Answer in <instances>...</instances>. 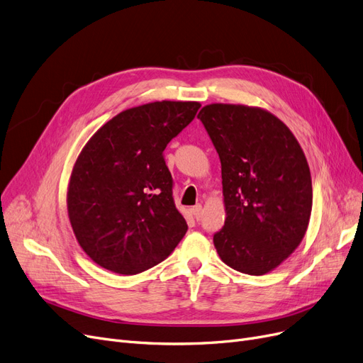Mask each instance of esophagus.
<instances>
[{
    "instance_id": "1",
    "label": "esophagus",
    "mask_w": 363,
    "mask_h": 363,
    "mask_svg": "<svg viewBox=\"0 0 363 363\" xmlns=\"http://www.w3.org/2000/svg\"><path fill=\"white\" fill-rule=\"evenodd\" d=\"M191 213H193V217H194L196 220H200V217H202V205L193 206V208H191Z\"/></svg>"
}]
</instances>
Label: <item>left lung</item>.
I'll return each mask as SVG.
<instances>
[{"label":"left lung","mask_w":363,"mask_h":363,"mask_svg":"<svg viewBox=\"0 0 363 363\" xmlns=\"http://www.w3.org/2000/svg\"><path fill=\"white\" fill-rule=\"evenodd\" d=\"M221 161L220 259L248 275L274 271L299 247L313 208L311 172L290 128L269 111L212 103L199 112Z\"/></svg>","instance_id":"8db88e82"}]
</instances>
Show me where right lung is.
Segmentation results:
<instances>
[{
  "instance_id": "obj_1",
  "label": "right lung",
  "mask_w": 363,
  "mask_h": 363,
  "mask_svg": "<svg viewBox=\"0 0 363 363\" xmlns=\"http://www.w3.org/2000/svg\"><path fill=\"white\" fill-rule=\"evenodd\" d=\"M199 107L169 100L131 107L94 133L76 158L67 212L80 248L104 269L121 275L150 269L189 229L174 206L163 151Z\"/></svg>"
}]
</instances>
